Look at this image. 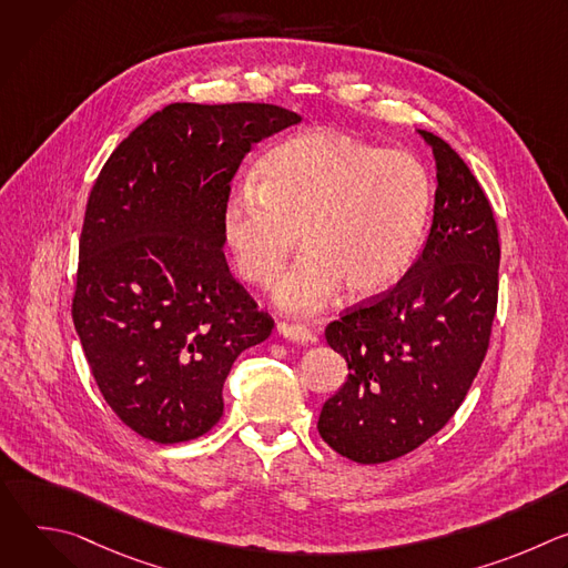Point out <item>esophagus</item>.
<instances>
[{
    "mask_svg": "<svg viewBox=\"0 0 568 568\" xmlns=\"http://www.w3.org/2000/svg\"><path fill=\"white\" fill-rule=\"evenodd\" d=\"M278 335L292 339V342H298V344H307V342H314V333L303 326V323H287V321H281L276 326Z\"/></svg>",
    "mask_w": 568,
    "mask_h": 568,
    "instance_id": "esophagus-1",
    "label": "esophagus"
}]
</instances>
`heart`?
Segmentation results:
<instances>
[{"label":"heart","mask_w":568,"mask_h":568,"mask_svg":"<svg viewBox=\"0 0 568 568\" xmlns=\"http://www.w3.org/2000/svg\"><path fill=\"white\" fill-rule=\"evenodd\" d=\"M432 202V178L414 154L316 128L272 145L256 180L233 184L222 237L237 274L270 287L303 235L305 252L274 298L307 314L342 285L355 296L393 285L420 250Z\"/></svg>","instance_id":"heart-1"}]
</instances>
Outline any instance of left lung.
<instances>
[{"instance_id":"obj_1","label":"left lung","mask_w":568,"mask_h":568,"mask_svg":"<svg viewBox=\"0 0 568 568\" xmlns=\"http://www.w3.org/2000/svg\"><path fill=\"white\" fill-rule=\"evenodd\" d=\"M420 134L438 180L425 250L393 287L326 328L348 379L323 404L316 429L362 465L409 454L449 423L488 353L497 314L493 206L465 161L440 136Z\"/></svg>"}]
</instances>
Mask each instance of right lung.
<instances>
[{"label":"right lung","instance_id":"add662e5","mask_svg":"<svg viewBox=\"0 0 568 568\" xmlns=\"http://www.w3.org/2000/svg\"><path fill=\"white\" fill-rule=\"evenodd\" d=\"M298 121L270 103H173L116 145L92 186L71 316L110 409L148 440L211 432L233 362L272 335L274 318L229 272L222 206L252 145Z\"/></svg>","mask_w":568,"mask_h":568}]
</instances>
